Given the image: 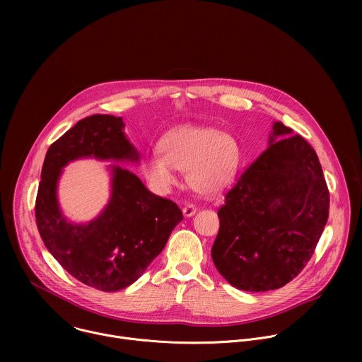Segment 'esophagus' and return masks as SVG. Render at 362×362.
<instances>
[{
	"instance_id": "esophagus-1",
	"label": "esophagus",
	"mask_w": 362,
	"mask_h": 362,
	"mask_svg": "<svg viewBox=\"0 0 362 362\" xmlns=\"http://www.w3.org/2000/svg\"><path fill=\"white\" fill-rule=\"evenodd\" d=\"M196 206L194 204H186L185 208H183V215H185V218H190V216H193L194 214H196Z\"/></svg>"
}]
</instances>
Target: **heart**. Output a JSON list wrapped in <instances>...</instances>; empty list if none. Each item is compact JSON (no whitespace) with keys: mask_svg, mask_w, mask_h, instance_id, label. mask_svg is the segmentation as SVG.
Here are the masks:
<instances>
[{"mask_svg":"<svg viewBox=\"0 0 362 362\" xmlns=\"http://www.w3.org/2000/svg\"><path fill=\"white\" fill-rule=\"evenodd\" d=\"M159 150L141 162L146 180L159 193L177 183V170H186L193 190L216 194L233 182L240 160L236 139L208 126L175 127L162 137Z\"/></svg>","mask_w":362,"mask_h":362,"instance_id":"obj_1","label":"heart"}]
</instances>
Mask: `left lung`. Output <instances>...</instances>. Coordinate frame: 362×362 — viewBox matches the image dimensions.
I'll return each instance as SVG.
<instances>
[{
  "label": "left lung",
  "mask_w": 362,
  "mask_h": 362,
  "mask_svg": "<svg viewBox=\"0 0 362 362\" xmlns=\"http://www.w3.org/2000/svg\"><path fill=\"white\" fill-rule=\"evenodd\" d=\"M329 212V192L315 150L282 122L268 148L225 196L212 259L247 292L278 289L311 259Z\"/></svg>",
  "instance_id": "1"
}]
</instances>
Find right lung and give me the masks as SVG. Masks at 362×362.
Listing matches in <instances>:
<instances>
[{
	"mask_svg": "<svg viewBox=\"0 0 362 362\" xmlns=\"http://www.w3.org/2000/svg\"><path fill=\"white\" fill-rule=\"evenodd\" d=\"M122 117L93 115L47 150L35 200L41 239L56 261L80 282L116 292L136 282L183 221L179 206L153 194L130 170L110 165V199L87 223L69 221L59 203L63 169L74 160L139 163L140 153L124 134Z\"/></svg>",
	"mask_w": 362,
	"mask_h": 362,
	"instance_id": "1",
	"label": "right lung"
}]
</instances>
